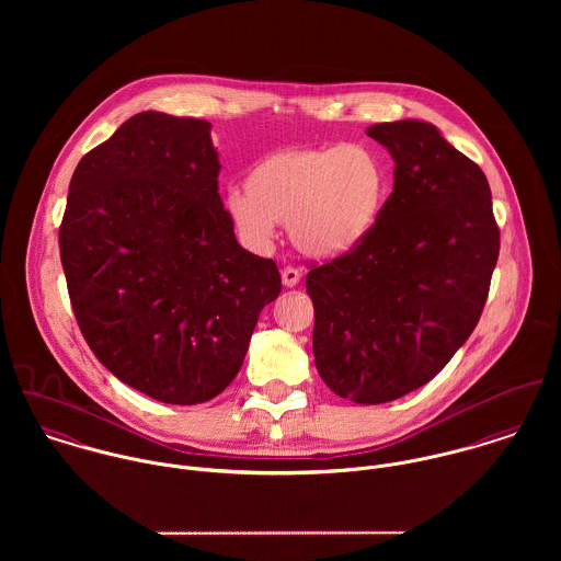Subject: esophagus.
Listing matches in <instances>:
<instances>
[{
  "label": "esophagus",
  "mask_w": 561,
  "mask_h": 561,
  "mask_svg": "<svg viewBox=\"0 0 561 561\" xmlns=\"http://www.w3.org/2000/svg\"><path fill=\"white\" fill-rule=\"evenodd\" d=\"M300 278H302V274H300L298 267L287 265V267L283 270V285H285V287H296V285L300 283Z\"/></svg>",
  "instance_id": "obj_1"
}]
</instances>
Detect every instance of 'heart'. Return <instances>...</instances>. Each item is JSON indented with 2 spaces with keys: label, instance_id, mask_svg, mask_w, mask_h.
Here are the masks:
<instances>
[{
  "label": "heart",
  "instance_id": "heart-1",
  "mask_svg": "<svg viewBox=\"0 0 561 561\" xmlns=\"http://www.w3.org/2000/svg\"><path fill=\"white\" fill-rule=\"evenodd\" d=\"M389 176L376 153L358 145L289 147L256 161L245 192L229 190L225 209L252 248L287 222L291 241L311 256H336L367 238L387 201Z\"/></svg>",
  "mask_w": 561,
  "mask_h": 561
}]
</instances>
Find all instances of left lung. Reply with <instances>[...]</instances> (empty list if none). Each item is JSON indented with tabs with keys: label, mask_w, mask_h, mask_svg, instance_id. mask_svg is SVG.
<instances>
[{
	"label": "left lung",
	"mask_w": 561,
	"mask_h": 561,
	"mask_svg": "<svg viewBox=\"0 0 561 561\" xmlns=\"http://www.w3.org/2000/svg\"><path fill=\"white\" fill-rule=\"evenodd\" d=\"M396 183L352 250L311 265L313 354L339 398L385 403L427 385L480 321L499 259L485 174L434 125L380 123Z\"/></svg>",
	"instance_id": "obj_1"
}]
</instances>
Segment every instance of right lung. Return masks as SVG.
<instances>
[{"instance_id": "1", "label": "right lung", "mask_w": 561, "mask_h": 561, "mask_svg": "<svg viewBox=\"0 0 561 561\" xmlns=\"http://www.w3.org/2000/svg\"><path fill=\"white\" fill-rule=\"evenodd\" d=\"M211 125L140 112L81 158L60 259L81 334L131 389L176 405L220 396L280 294L218 194Z\"/></svg>"}]
</instances>
